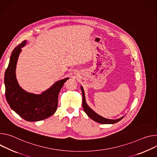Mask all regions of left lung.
<instances>
[{"label":"left lung","instance_id":"obj_1","mask_svg":"<svg viewBox=\"0 0 157 157\" xmlns=\"http://www.w3.org/2000/svg\"><path fill=\"white\" fill-rule=\"evenodd\" d=\"M81 90L82 93V106L83 109L85 111V112L86 113L91 119L93 120L97 121L98 123L101 124H115L118 121H120L121 119H122L124 117H121L118 119L116 120H111V119H107L105 118H103L97 113H96L95 112H94L87 105H86V101H85V94H84V90L82 88V86H81Z\"/></svg>","mask_w":157,"mask_h":157}]
</instances>
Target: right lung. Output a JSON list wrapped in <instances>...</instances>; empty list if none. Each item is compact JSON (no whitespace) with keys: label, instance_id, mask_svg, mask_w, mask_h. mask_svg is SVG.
<instances>
[{"label":"right lung","instance_id":"obj_1","mask_svg":"<svg viewBox=\"0 0 157 157\" xmlns=\"http://www.w3.org/2000/svg\"><path fill=\"white\" fill-rule=\"evenodd\" d=\"M23 41L12 51L4 77L6 97L10 108L28 121H37L46 119L53 115L58 106V96L64 83L68 78L57 82L42 94L27 93L19 85L15 77L17 59L25 45Z\"/></svg>","mask_w":157,"mask_h":157}]
</instances>
